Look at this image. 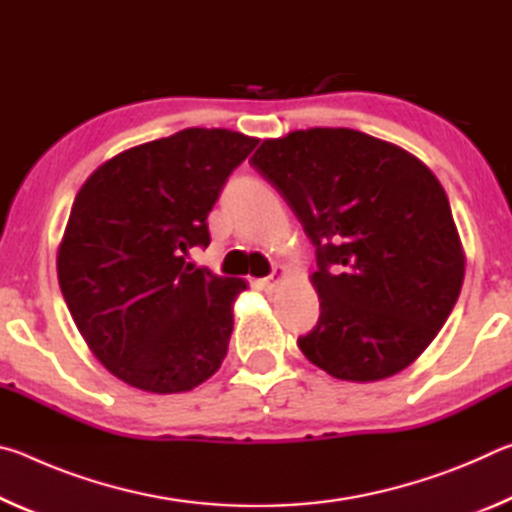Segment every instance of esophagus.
<instances>
[{
  "mask_svg": "<svg viewBox=\"0 0 512 512\" xmlns=\"http://www.w3.org/2000/svg\"><path fill=\"white\" fill-rule=\"evenodd\" d=\"M289 275V271L284 266H277L275 271H273V275L271 277H266V280H262L259 284H262V289L266 291V293H273V291H277V287H280V284L284 282V277Z\"/></svg>",
  "mask_w": 512,
  "mask_h": 512,
  "instance_id": "esophagus-1",
  "label": "esophagus"
}]
</instances>
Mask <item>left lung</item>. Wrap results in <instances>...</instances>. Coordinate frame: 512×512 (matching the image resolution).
<instances>
[{
	"mask_svg": "<svg viewBox=\"0 0 512 512\" xmlns=\"http://www.w3.org/2000/svg\"><path fill=\"white\" fill-rule=\"evenodd\" d=\"M253 167L316 246L318 325L298 345L343 381L393 377L452 314L465 250L452 207L422 160L352 128H307L264 140Z\"/></svg>",
	"mask_w": 512,
	"mask_h": 512,
	"instance_id": "obj_1",
	"label": "left lung"
}]
</instances>
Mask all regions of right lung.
<instances>
[{"label":"right lung","mask_w":512,"mask_h":512,"mask_svg":"<svg viewBox=\"0 0 512 512\" xmlns=\"http://www.w3.org/2000/svg\"><path fill=\"white\" fill-rule=\"evenodd\" d=\"M257 142L185 128L117 153L76 194L58 284L83 341L128 386L187 393L221 368L248 282L185 257L210 244L207 214Z\"/></svg>","instance_id":"obj_1"}]
</instances>
